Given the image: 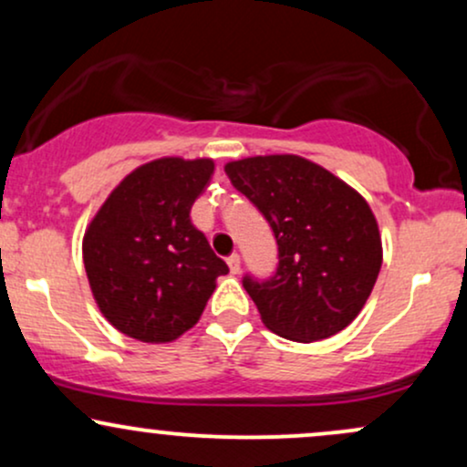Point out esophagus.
<instances>
[{
  "label": "esophagus",
  "instance_id": "1",
  "mask_svg": "<svg viewBox=\"0 0 467 467\" xmlns=\"http://www.w3.org/2000/svg\"><path fill=\"white\" fill-rule=\"evenodd\" d=\"M226 261H228L230 272H233V275H239V270H241V256L237 254V252H233V254H230Z\"/></svg>",
  "mask_w": 467,
  "mask_h": 467
}]
</instances>
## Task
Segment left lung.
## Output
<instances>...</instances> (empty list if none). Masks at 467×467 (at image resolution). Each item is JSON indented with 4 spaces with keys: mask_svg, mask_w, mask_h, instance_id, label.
I'll return each mask as SVG.
<instances>
[{
    "mask_svg": "<svg viewBox=\"0 0 467 467\" xmlns=\"http://www.w3.org/2000/svg\"><path fill=\"white\" fill-rule=\"evenodd\" d=\"M223 169L267 219L278 245L275 275L244 276L267 329L294 342L345 329L382 267V239L364 197L298 155H256Z\"/></svg>",
    "mask_w": 467,
    "mask_h": 467,
    "instance_id": "left-lung-1",
    "label": "left lung"
}]
</instances>
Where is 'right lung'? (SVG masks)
I'll return each mask as SVG.
<instances>
[{
    "instance_id": "right-lung-1",
    "label": "right lung",
    "mask_w": 467,
    "mask_h": 467,
    "mask_svg": "<svg viewBox=\"0 0 467 467\" xmlns=\"http://www.w3.org/2000/svg\"><path fill=\"white\" fill-rule=\"evenodd\" d=\"M213 160L160 158L111 191L85 230L83 264L100 312L142 342H171L200 320L228 265L191 223Z\"/></svg>"
}]
</instances>
